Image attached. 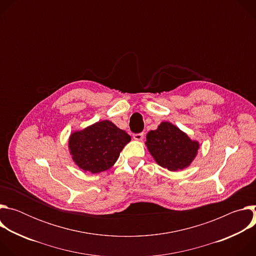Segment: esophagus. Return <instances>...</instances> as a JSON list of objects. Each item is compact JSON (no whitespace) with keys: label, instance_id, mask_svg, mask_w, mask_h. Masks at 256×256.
Listing matches in <instances>:
<instances>
[{"label":"esophagus","instance_id":"obj_1","mask_svg":"<svg viewBox=\"0 0 256 256\" xmlns=\"http://www.w3.org/2000/svg\"><path fill=\"white\" fill-rule=\"evenodd\" d=\"M134 138L136 140H142L144 138V132H138V134H134Z\"/></svg>","mask_w":256,"mask_h":256}]
</instances>
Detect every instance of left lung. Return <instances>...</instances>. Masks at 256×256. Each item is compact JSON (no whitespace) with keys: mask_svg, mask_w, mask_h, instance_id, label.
<instances>
[{"mask_svg":"<svg viewBox=\"0 0 256 256\" xmlns=\"http://www.w3.org/2000/svg\"><path fill=\"white\" fill-rule=\"evenodd\" d=\"M146 144L155 161L170 171L188 167L200 148L196 140H192L186 132L167 122L148 132Z\"/></svg>","mask_w":256,"mask_h":256,"instance_id":"8db88e82","label":"left lung"}]
</instances>
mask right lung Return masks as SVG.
<instances>
[{"label":"right lung","mask_w":256,"mask_h":256,"mask_svg":"<svg viewBox=\"0 0 256 256\" xmlns=\"http://www.w3.org/2000/svg\"><path fill=\"white\" fill-rule=\"evenodd\" d=\"M130 136L109 120L98 122L72 132L68 149L78 167L91 173L105 171L114 165Z\"/></svg>","instance_id":"add662e5"}]
</instances>
